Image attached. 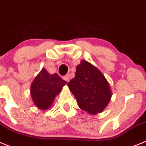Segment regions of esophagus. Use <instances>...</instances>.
<instances>
[{
	"mask_svg": "<svg viewBox=\"0 0 146 146\" xmlns=\"http://www.w3.org/2000/svg\"><path fill=\"white\" fill-rule=\"evenodd\" d=\"M64 79H65V81H67V82H68V81H70V78H69V76H68V75H66V76H64Z\"/></svg>",
	"mask_w": 146,
	"mask_h": 146,
	"instance_id": "34e87169",
	"label": "esophagus"
}]
</instances>
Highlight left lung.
Returning a JSON list of instances; mask_svg holds the SVG:
<instances>
[{"instance_id":"8db88e82","label":"left lung","mask_w":146,"mask_h":146,"mask_svg":"<svg viewBox=\"0 0 146 146\" xmlns=\"http://www.w3.org/2000/svg\"><path fill=\"white\" fill-rule=\"evenodd\" d=\"M68 86L80 108L92 115L102 112L112 96L103 74L86 60H82L77 65L76 76Z\"/></svg>"}]
</instances>
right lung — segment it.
Here are the masks:
<instances>
[{"label": "right lung", "instance_id": "add662e5", "mask_svg": "<svg viewBox=\"0 0 146 146\" xmlns=\"http://www.w3.org/2000/svg\"><path fill=\"white\" fill-rule=\"evenodd\" d=\"M66 83L58 74H49L43 68L31 86V94L35 106L40 110L49 108Z\"/></svg>", "mask_w": 146, "mask_h": 146}]
</instances>
